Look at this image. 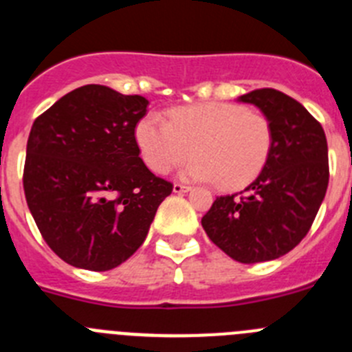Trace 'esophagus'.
Returning a JSON list of instances; mask_svg holds the SVG:
<instances>
[{"instance_id": "34e87169", "label": "esophagus", "mask_w": 352, "mask_h": 352, "mask_svg": "<svg viewBox=\"0 0 352 352\" xmlns=\"http://www.w3.org/2000/svg\"><path fill=\"white\" fill-rule=\"evenodd\" d=\"M173 190H174V194H183V192L190 190V186L183 185V183H174Z\"/></svg>"}]
</instances>
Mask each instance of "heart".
<instances>
[{"label":"heart","instance_id":"b5f03b06","mask_svg":"<svg viewBox=\"0 0 352 352\" xmlns=\"http://www.w3.org/2000/svg\"><path fill=\"white\" fill-rule=\"evenodd\" d=\"M135 139L146 166L157 174L197 157L185 176L219 182L227 190L248 185L268 162L273 126L259 111L227 102H203L169 111V121L148 114L138 123Z\"/></svg>","mask_w":352,"mask_h":352}]
</instances>
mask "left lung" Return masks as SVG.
Segmentation results:
<instances>
[{
	"label": "left lung",
	"mask_w": 352,
	"mask_h": 352,
	"mask_svg": "<svg viewBox=\"0 0 352 352\" xmlns=\"http://www.w3.org/2000/svg\"><path fill=\"white\" fill-rule=\"evenodd\" d=\"M239 102L272 121V153L243 192L214 199L201 223L220 250L250 264L285 256L310 231L328 188V142L321 123L285 93L254 89Z\"/></svg>",
	"instance_id": "1"
}]
</instances>
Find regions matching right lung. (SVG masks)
<instances>
[{
  "mask_svg": "<svg viewBox=\"0 0 352 352\" xmlns=\"http://www.w3.org/2000/svg\"><path fill=\"white\" fill-rule=\"evenodd\" d=\"M149 102L88 84L31 126L23 185L40 234L76 268L107 272L146 239L173 183L139 157L135 126Z\"/></svg>",
  "mask_w": 352,
  "mask_h": 352,
  "instance_id": "obj_1",
  "label": "right lung"
}]
</instances>
